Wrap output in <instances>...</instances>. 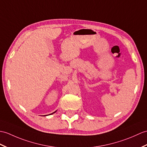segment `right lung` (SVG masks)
<instances>
[{"label": "right lung", "instance_id": "right-lung-1", "mask_svg": "<svg viewBox=\"0 0 147 147\" xmlns=\"http://www.w3.org/2000/svg\"><path fill=\"white\" fill-rule=\"evenodd\" d=\"M55 112H56V111H55ZM55 112H54V113H55ZM52 114H53V113H52Z\"/></svg>", "mask_w": 147, "mask_h": 147}]
</instances>
